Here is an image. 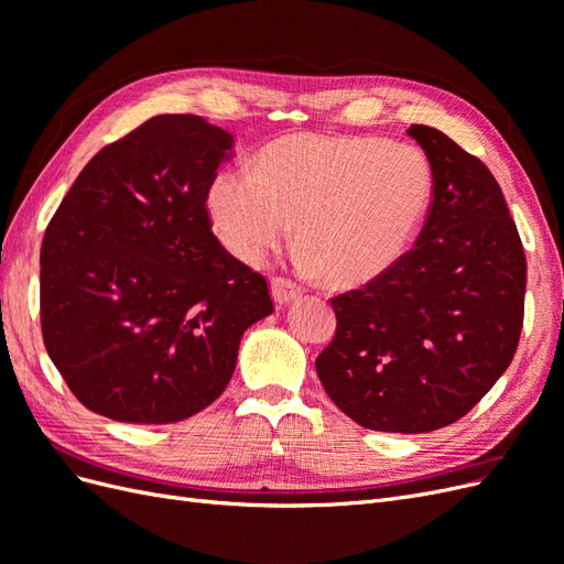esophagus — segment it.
Wrapping results in <instances>:
<instances>
[{
    "label": "esophagus",
    "instance_id": "1",
    "mask_svg": "<svg viewBox=\"0 0 564 564\" xmlns=\"http://www.w3.org/2000/svg\"><path fill=\"white\" fill-rule=\"evenodd\" d=\"M270 292H272V299H275V303H278V305H286V303H292V301L301 299L303 289H301L296 282H292V280L272 278V282H270Z\"/></svg>",
    "mask_w": 564,
    "mask_h": 564
}]
</instances>
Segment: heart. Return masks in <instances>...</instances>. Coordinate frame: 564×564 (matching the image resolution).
<instances>
[{
	"label": "heart",
	"instance_id": "heart-1",
	"mask_svg": "<svg viewBox=\"0 0 564 564\" xmlns=\"http://www.w3.org/2000/svg\"><path fill=\"white\" fill-rule=\"evenodd\" d=\"M433 191V166L416 145L305 131L265 145L256 172L220 169L207 212L220 245L249 265L296 220V263L329 284L360 286L412 249Z\"/></svg>",
	"mask_w": 564,
	"mask_h": 564
}]
</instances>
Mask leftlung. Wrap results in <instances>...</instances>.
<instances>
[{
	"mask_svg": "<svg viewBox=\"0 0 564 564\" xmlns=\"http://www.w3.org/2000/svg\"><path fill=\"white\" fill-rule=\"evenodd\" d=\"M406 133L433 166L431 212L398 265L332 299L336 334L315 369L365 429L431 433L466 416L513 360L527 261L489 169L433 127Z\"/></svg>",
	"mask_w": 564,
	"mask_h": 564,
	"instance_id": "8db88e82",
	"label": "left lung"
}]
</instances>
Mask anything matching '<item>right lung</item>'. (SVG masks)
<instances>
[{
    "label": "right lung",
    "mask_w": 564,
    "mask_h": 564,
    "mask_svg": "<svg viewBox=\"0 0 564 564\" xmlns=\"http://www.w3.org/2000/svg\"><path fill=\"white\" fill-rule=\"evenodd\" d=\"M232 145L197 115L152 117L94 155L48 220L44 346L91 412H202L230 383L242 334L272 313L265 278L212 232L207 191Z\"/></svg>",
    "instance_id": "obj_1"
}]
</instances>
